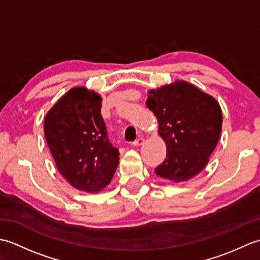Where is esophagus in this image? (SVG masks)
Instances as JSON below:
<instances>
[{"mask_svg":"<svg viewBox=\"0 0 260 260\" xmlns=\"http://www.w3.org/2000/svg\"><path fill=\"white\" fill-rule=\"evenodd\" d=\"M144 139H143V137H140V139H137L136 141H134L133 143H132V144H133L134 146H141V145H143L144 144Z\"/></svg>","mask_w":260,"mask_h":260,"instance_id":"esophagus-1","label":"esophagus"}]
</instances>
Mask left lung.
<instances>
[{"label": "left lung", "mask_w": 260, "mask_h": 260, "mask_svg": "<svg viewBox=\"0 0 260 260\" xmlns=\"http://www.w3.org/2000/svg\"><path fill=\"white\" fill-rule=\"evenodd\" d=\"M146 106L155 115L167 158L156 175L173 182L192 179L207 167L222 127L215 98L183 80L148 91Z\"/></svg>", "instance_id": "left-lung-1"}]
</instances>
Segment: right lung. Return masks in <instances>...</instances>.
<instances>
[{
    "mask_svg": "<svg viewBox=\"0 0 260 260\" xmlns=\"http://www.w3.org/2000/svg\"><path fill=\"white\" fill-rule=\"evenodd\" d=\"M102 97L74 87L45 117V136L56 167L70 185L97 193L112 181L119 152L110 144L101 114Z\"/></svg>",
    "mask_w": 260,
    "mask_h": 260,
    "instance_id": "right-lung-1",
    "label": "right lung"
}]
</instances>
